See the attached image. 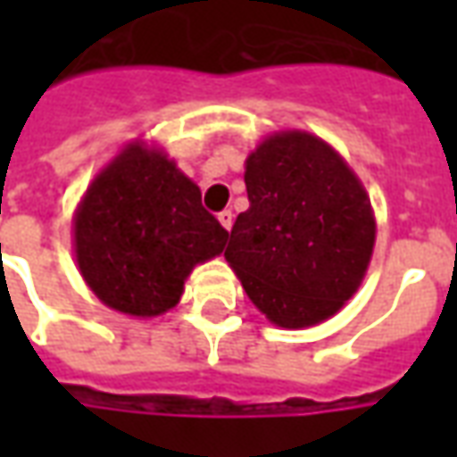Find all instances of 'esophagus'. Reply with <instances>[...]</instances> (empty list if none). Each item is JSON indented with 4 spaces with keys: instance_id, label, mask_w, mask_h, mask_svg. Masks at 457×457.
Returning <instances> with one entry per match:
<instances>
[{
    "instance_id": "esophagus-1",
    "label": "esophagus",
    "mask_w": 457,
    "mask_h": 457,
    "mask_svg": "<svg viewBox=\"0 0 457 457\" xmlns=\"http://www.w3.org/2000/svg\"><path fill=\"white\" fill-rule=\"evenodd\" d=\"M218 220H220V225H222V228L232 229L235 215H232V210H222V212H220V215H218Z\"/></svg>"
}]
</instances>
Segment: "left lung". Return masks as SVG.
I'll list each match as a JSON object with an SVG mask.
<instances>
[{
    "label": "left lung",
    "instance_id": "obj_1",
    "mask_svg": "<svg viewBox=\"0 0 457 457\" xmlns=\"http://www.w3.org/2000/svg\"><path fill=\"white\" fill-rule=\"evenodd\" d=\"M249 208L225 249L252 303L281 328L316 326L362 281L374 218L362 183L306 131L269 137L247 159Z\"/></svg>",
    "mask_w": 457,
    "mask_h": 457
}]
</instances>
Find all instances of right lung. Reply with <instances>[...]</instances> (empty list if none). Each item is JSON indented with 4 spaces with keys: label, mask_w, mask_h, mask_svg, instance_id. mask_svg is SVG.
<instances>
[{
    "label": "right lung",
    "mask_w": 457,
    "mask_h": 457,
    "mask_svg": "<svg viewBox=\"0 0 457 457\" xmlns=\"http://www.w3.org/2000/svg\"><path fill=\"white\" fill-rule=\"evenodd\" d=\"M225 242L228 229L203 208L198 186L139 144L95 179L75 215V254L87 287L129 316L176 306L190 269Z\"/></svg>",
    "instance_id": "obj_1"
}]
</instances>
